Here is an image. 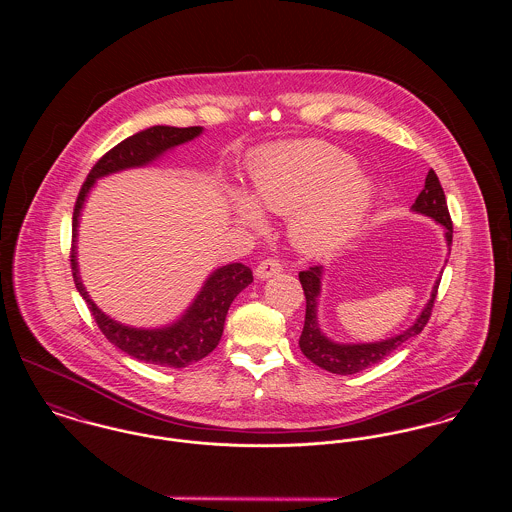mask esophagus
<instances>
[{
  "instance_id": "obj_1",
  "label": "esophagus",
  "mask_w": 512,
  "mask_h": 512,
  "mask_svg": "<svg viewBox=\"0 0 512 512\" xmlns=\"http://www.w3.org/2000/svg\"><path fill=\"white\" fill-rule=\"evenodd\" d=\"M280 272H282V264H280L278 258H266V260H262V262L256 266V276H258L260 280L272 278V276H276V274H280Z\"/></svg>"
}]
</instances>
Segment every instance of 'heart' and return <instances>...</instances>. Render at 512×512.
Wrapping results in <instances>:
<instances>
[{"instance_id": "b5f03b06", "label": "heart", "mask_w": 512, "mask_h": 512, "mask_svg": "<svg viewBox=\"0 0 512 512\" xmlns=\"http://www.w3.org/2000/svg\"><path fill=\"white\" fill-rule=\"evenodd\" d=\"M254 198L274 213L292 217L295 244L309 254H327L363 224L374 189L355 169L351 155L323 142H288L260 149L250 161ZM238 219L262 224L250 195L234 193Z\"/></svg>"}]
</instances>
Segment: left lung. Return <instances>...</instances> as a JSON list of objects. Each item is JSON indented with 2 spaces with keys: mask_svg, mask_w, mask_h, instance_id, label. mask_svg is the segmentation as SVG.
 Instances as JSON below:
<instances>
[{
  "mask_svg": "<svg viewBox=\"0 0 512 512\" xmlns=\"http://www.w3.org/2000/svg\"><path fill=\"white\" fill-rule=\"evenodd\" d=\"M412 209L416 213H422V215L432 217L439 222L445 228L447 246H451L453 222H451L449 211H447L445 193L441 189V183H439L434 169L428 171L426 185H424L422 193L418 195L416 203L412 205ZM321 272H323L321 266H311L309 270L299 272V282H301V288L305 293V323H303V331L299 337V349L313 365L321 366L323 370H329L333 374H355V372L365 370L368 366L376 365L384 357H388L392 351H396L402 343H406L408 339L422 333L432 317L434 301L438 295L439 280L432 290V297H430L428 305L424 307L422 315L404 333H400L392 339L380 341V343H365V345L333 343L321 333V329L317 325V295L321 290Z\"/></svg>",
  "mask_w": 512,
  "mask_h": 512,
  "instance_id": "1",
  "label": "left lung"
}]
</instances>
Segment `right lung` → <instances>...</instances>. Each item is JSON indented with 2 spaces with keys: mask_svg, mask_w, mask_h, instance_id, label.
<instances>
[{
  "mask_svg": "<svg viewBox=\"0 0 512 512\" xmlns=\"http://www.w3.org/2000/svg\"><path fill=\"white\" fill-rule=\"evenodd\" d=\"M203 132L201 126L191 128H171V126H153L144 132L126 138L118 146L106 151L86 175L82 183L73 213V246H71V268H73L74 286L86 301L98 329L104 337L116 345L120 351L128 353L130 357L144 361L147 365L169 366V368H183L205 359L213 353L219 345L224 329V319L228 313L230 303L234 297L242 292L252 282V270L244 264H228L222 266L203 286L193 305L187 313L165 329H134L116 323L108 315H104L94 301L88 297L76 268V252H74V238L80 209L84 199L98 177H104L114 171H122L128 167H140L149 161L157 159L163 151L171 147L185 144L197 138Z\"/></svg>",
  "mask_w": 512,
  "mask_h": 512,
  "instance_id": "obj_1",
  "label": "right lung"
}]
</instances>
